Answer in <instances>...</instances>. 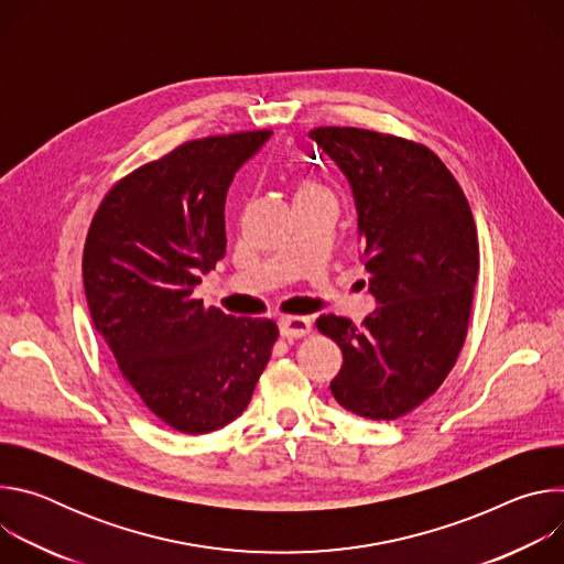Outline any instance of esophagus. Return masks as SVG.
I'll list each match as a JSON object with an SVG mask.
<instances>
[{"label":"esophagus","instance_id":"esophagus-1","mask_svg":"<svg viewBox=\"0 0 564 564\" xmlns=\"http://www.w3.org/2000/svg\"><path fill=\"white\" fill-rule=\"evenodd\" d=\"M310 330H312V324L305 316H285L279 321V333L283 339H301L310 335Z\"/></svg>","mask_w":564,"mask_h":564}]
</instances>
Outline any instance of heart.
Here are the masks:
<instances>
[{
    "instance_id": "1",
    "label": "heart",
    "mask_w": 564,
    "mask_h": 564,
    "mask_svg": "<svg viewBox=\"0 0 564 564\" xmlns=\"http://www.w3.org/2000/svg\"><path fill=\"white\" fill-rule=\"evenodd\" d=\"M305 192H318L316 187H312V185H303L301 189H299V194H305Z\"/></svg>"
}]
</instances>
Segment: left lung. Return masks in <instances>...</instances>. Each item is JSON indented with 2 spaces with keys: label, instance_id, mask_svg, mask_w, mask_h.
Instances as JSON below:
<instances>
[{
  "label": "left lung",
  "instance_id": "obj_1",
  "mask_svg": "<svg viewBox=\"0 0 564 564\" xmlns=\"http://www.w3.org/2000/svg\"><path fill=\"white\" fill-rule=\"evenodd\" d=\"M310 138L352 189L359 261L377 301L361 328L318 316L316 328L344 352L330 390L350 413L397 420L440 388L462 350L479 268L473 214L424 144L355 127H318Z\"/></svg>",
  "mask_w": 564,
  "mask_h": 564
}]
</instances>
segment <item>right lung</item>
<instances>
[{
    "label": "right lung",
    "instance_id": "add662e5",
    "mask_svg": "<svg viewBox=\"0 0 564 564\" xmlns=\"http://www.w3.org/2000/svg\"><path fill=\"white\" fill-rule=\"evenodd\" d=\"M272 131L192 140L122 178L85 246L89 312L144 406L187 435L223 429L250 404L276 324L194 299L225 257V196Z\"/></svg>",
    "mask_w": 564,
    "mask_h": 564
}]
</instances>
